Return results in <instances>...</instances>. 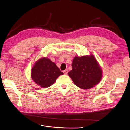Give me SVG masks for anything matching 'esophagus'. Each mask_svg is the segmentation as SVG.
Masks as SVG:
<instances>
[{"label":"esophagus","mask_w":130,"mask_h":130,"mask_svg":"<svg viewBox=\"0 0 130 130\" xmlns=\"http://www.w3.org/2000/svg\"><path fill=\"white\" fill-rule=\"evenodd\" d=\"M63 72H64V73L65 75H67V73H68V70H65V71H63Z\"/></svg>","instance_id":"esophagus-1"}]
</instances>
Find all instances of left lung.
<instances>
[{
	"instance_id": "left-lung-1",
	"label": "left lung",
	"mask_w": 130,
	"mask_h": 130,
	"mask_svg": "<svg viewBox=\"0 0 130 130\" xmlns=\"http://www.w3.org/2000/svg\"><path fill=\"white\" fill-rule=\"evenodd\" d=\"M72 70L68 73L74 84L83 89L91 88L101 80L102 71L94 57L76 56L72 63Z\"/></svg>"
}]
</instances>
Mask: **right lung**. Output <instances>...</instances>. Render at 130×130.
<instances>
[{
	"label": "right lung",
	"instance_id": "add662e5",
	"mask_svg": "<svg viewBox=\"0 0 130 130\" xmlns=\"http://www.w3.org/2000/svg\"><path fill=\"white\" fill-rule=\"evenodd\" d=\"M63 74L54 63L45 57L35 63L31 72L33 81L44 88L53 84L57 78Z\"/></svg>",
	"mask_w": 130,
	"mask_h": 130
}]
</instances>
